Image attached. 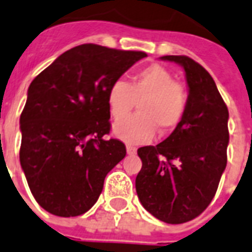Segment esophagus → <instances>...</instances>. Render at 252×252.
<instances>
[{
  "mask_svg": "<svg viewBox=\"0 0 252 252\" xmlns=\"http://www.w3.org/2000/svg\"><path fill=\"white\" fill-rule=\"evenodd\" d=\"M136 152H137V149H136L134 146L126 145V153L129 154V156H133V154H136Z\"/></svg>",
  "mask_w": 252,
  "mask_h": 252,
  "instance_id": "esophagus-1",
  "label": "esophagus"
}]
</instances>
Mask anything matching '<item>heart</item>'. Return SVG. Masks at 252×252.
Listing matches in <instances>:
<instances>
[{"mask_svg": "<svg viewBox=\"0 0 252 252\" xmlns=\"http://www.w3.org/2000/svg\"><path fill=\"white\" fill-rule=\"evenodd\" d=\"M139 103V114L115 123L114 134L128 144L152 141L156 128L168 133L183 122L188 98L175 76L159 64H152L132 77L130 84L115 81L107 93L111 116L121 119Z\"/></svg>", "mask_w": 252, "mask_h": 252, "instance_id": "heart-1", "label": "heart"}]
</instances>
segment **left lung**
<instances>
[{
    "instance_id": "obj_1",
    "label": "left lung",
    "mask_w": 252,
    "mask_h": 252,
    "mask_svg": "<svg viewBox=\"0 0 252 252\" xmlns=\"http://www.w3.org/2000/svg\"><path fill=\"white\" fill-rule=\"evenodd\" d=\"M183 66L188 106L165 141L137 150L142 167L136 191L142 207L167 223L201 215L215 197L227 162L229 111L215 81L187 56H162Z\"/></svg>"
}]
</instances>
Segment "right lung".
<instances>
[{"label":"right lung","instance_id":"add662e5","mask_svg":"<svg viewBox=\"0 0 252 252\" xmlns=\"http://www.w3.org/2000/svg\"><path fill=\"white\" fill-rule=\"evenodd\" d=\"M82 44L59 56L31 82L21 114L22 170L39 205L60 217L84 215L98 200L104 178L126 157L110 133L107 93L146 57Z\"/></svg>","mask_w":252,"mask_h":252}]
</instances>
